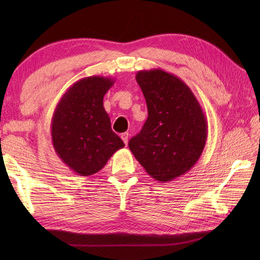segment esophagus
Listing matches in <instances>:
<instances>
[{"instance_id": "esophagus-1", "label": "esophagus", "mask_w": 260, "mask_h": 260, "mask_svg": "<svg viewBox=\"0 0 260 260\" xmlns=\"http://www.w3.org/2000/svg\"><path fill=\"white\" fill-rule=\"evenodd\" d=\"M121 140H123V142L125 143V145H127V143H128V133H123L120 135Z\"/></svg>"}]
</instances>
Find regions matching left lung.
<instances>
[{"label": "left lung", "mask_w": 260, "mask_h": 260, "mask_svg": "<svg viewBox=\"0 0 260 260\" xmlns=\"http://www.w3.org/2000/svg\"><path fill=\"white\" fill-rule=\"evenodd\" d=\"M136 81L145 97L148 116L128 146L154 180L170 182L200 158L208 125L194 93L179 77L162 69L141 70Z\"/></svg>", "instance_id": "1"}]
</instances>
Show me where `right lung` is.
Returning a JSON list of instances; mask_svg holds the SVG:
<instances>
[{"instance_id":"obj_1","label":"right lung","mask_w":260,"mask_h":260,"mask_svg":"<svg viewBox=\"0 0 260 260\" xmlns=\"http://www.w3.org/2000/svg\"><path fill=\"white\" fill-rule=\"evenodd\" d=\"M114 82L102 76L82 78L68 88L54 109L51 120L54 151L78 175L97 173L116 151L125 146L112 131L103 104Z\"/></svg>"}]
</instances>
